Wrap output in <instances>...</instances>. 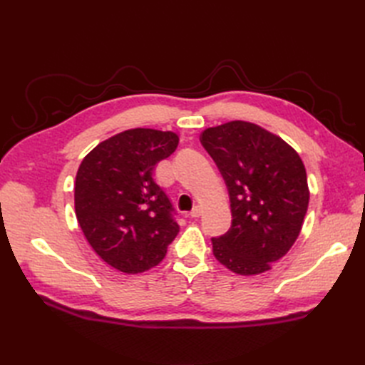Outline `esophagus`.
<instances>
[{
	"label": "esophagus",
	"instance_id": "esophagus-1",
	"mask_svg": "<svg viewBox=\"0 0 365 365\" xmlns=\"http://www.w3.org/2000/svg\"><path fill=\"white\" fill-rule=\"evenodd\" d=\"M200 216H201V207L200 205H195L193 210L190 212V217L196 219V217H200Z\"/></svg>",
	"mask_w": 365,
	"mask_h": 365
}]
</instances>
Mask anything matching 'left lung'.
<instances>
[{
    "label": "left lung",
    "mask_w": 365,
    "mask_h": 365,
    "mask_svg": "<svg viewBox=\"0 0 365 365\" xmlns=\"http://www.w3.org/2000/svg\"><path fill=\"white\" fill-rule=\"evenodd\" d=\"M201 143L224 176L231 227L213 237L219 263L240 275H256L291 250L309 205L300 155L279 135L250 121L207 128Z\"/></svg>",
    "instance_id": "1"
}]
</instances>
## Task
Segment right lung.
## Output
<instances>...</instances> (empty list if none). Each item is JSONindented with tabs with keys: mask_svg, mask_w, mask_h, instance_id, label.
I'll list each match as a JSON object with an SVG mask.
<instances>
[{
	"mask_svg": "<svg viewBox=\"0 0 365 365\" xmlns=\"http://www.w3.org/2000/svg\"><path fill=\"white\" fill-rule=\"evenodd\" d=\"M178 141L172 130L128 129L98 143L79 165L77 222L98 257L121 272L157 267L178 235L172 202L153 180Z\"/></svg>",
	"mask_w": 365,
	"mask_h": 365,
	"instance_id": "1",
	"label": "right lung"
}]
</instances>
